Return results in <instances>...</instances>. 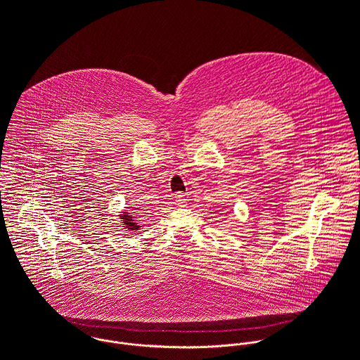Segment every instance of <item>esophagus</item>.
<instances>
[{
  "mask_svg": "<svg viewBox=\"0 0 360 360\" xmlns=\"http://www.w3.org/2000/svg\"><path fill=\"white\" fill-rule=\"evenodd\" d=\"M175 202L178 203V206H185V203H186V198H185V195H184V193H181V192L175 193Z\"/></svg>",
  "mask_w": 360,
  "mask_h": 360,
  "instance_id": "1",
  "label": "esophagus"
}]
</instances>
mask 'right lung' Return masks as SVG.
I'll use <instances>...</instances> for the list:
<instances>
[{
    "mask_svg": "<svg viewBox=\"0 0 360 360\" xmlns=\"http://www.w3.org/2000/svg\"><path fill=\"white\" fill-rule=\"evenodd\" d=\"M120 217H123V221L126 223L127 229L137 230V224L133 221V216L131 214H120Z\"/></svg>",
    "mask_w": 360,
    "mask_h": 360,
    "instance_id": "right-lung-1",
    "label": "right lung"
}]
</instances>
